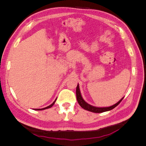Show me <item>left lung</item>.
I'll return each mask as SVG.
<instances>
[{"instance_id": "1", "label": "left lung", "mask_w": 146, "mask_h": 146, "mask_svg": "<svg viewBox=\"0 0 146 146\" xmlns=\"http://www.w3.org/2000/svg\"><path fill=\"white\" fill-rule=\"evenodd\" d=\"M76 96H77V100L78 104L80 105V107L82 108H83V109H85L87 111H89L92 113H103V112H105V111H110V110H113V108H115L116 107L120 104L122 100V99H123L124 97L119 100V102L115 104H114L113 105L110 106V107H94V106L91 105L90 104H88L87 102L84 100V99H83L81 92L80 91V88H79V85L78 83L77 88H76Z\"/></svg>"}]
</instances>
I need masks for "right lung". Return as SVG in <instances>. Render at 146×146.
<instances>
[{
  "label": "right lung",
  "mask_w": 146,
  "mask_h": 146,
  "mask_svg": "<svg viewBox=\"0 0 146 146\" xmlns=\"http://www.w3.org/2000/svg\"><path fill=\"white\" fill-rule=\"evenodd\" d=\"M56 99L54 100V102H53L51 105H50L49 106H48V107H45V108H41V109H34L35 110H45V109H47V108H51L53 105H54V104L55 103V102H56Z\"/></svg>",
  "instance_id": "obj_1"
}]
</instances>
